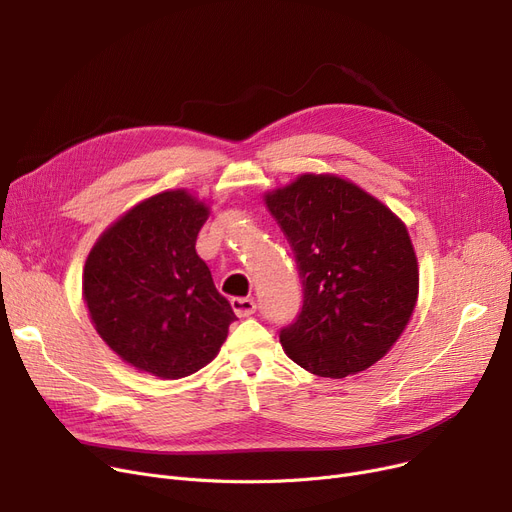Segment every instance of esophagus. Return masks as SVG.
Segmentation results:
<instances>
[{
  "label": "esophagus",
  "instance_id": "obj_1",
  "mask_svg": "<svg viewBox=\"0 0 512 512\" xmlns=\"http://www.w3.org/2000/svg\"><path fill=\"white\" fill-rule=\"evenodd\" d=\"M230 305H232V309H234V313H236L238 317H251V315L255 313V309H257V305H255L253 299H240V297L232 299Z\"/></svg>",
  "mask_w": 512,
  "mask_h": 512
}]
</instances>
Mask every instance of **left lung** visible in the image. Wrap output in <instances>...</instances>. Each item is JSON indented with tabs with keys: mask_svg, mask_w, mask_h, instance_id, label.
Instances as JSON below:
<instances>
[{
	"mask_svg": "<svg viewBox=\"0 0 512 512\" xmlns=\"http://www.w3.org/2000/svg\"><path fill=\"white\" fill-rule=\"evenodd\" d=\"M303 282V309L280 330L286 355L321 378L380 361L407 328L419 270L407 226L363 188L303 174L265 195Z\"/></svg>",
	"mask_w": 512,
	"mask_h": 512,
	"instance_id": "1",
	"label": "left lung"
}]
</instances>
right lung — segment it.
I'll list each match as a JSON object with an SVG mask.
<instances>
[{
  "label": "right lung",
  "mask_w": 512,
  "mask_h": 512,
  "mask_svg": "<svg viewBox=\"0 0 512 512\" xmlns=\"http://www.w3.org/2000/svg\"><path fill=\"white\" fill-rule=\"evenodd\" d=\"M207 215L182 188L159 193L107 228L85 263L97 334L122 361L164 380L205 367L236 319L195 251Z\"/></svg>",
  "instance_id": "add662e5"
}]
</instances>
